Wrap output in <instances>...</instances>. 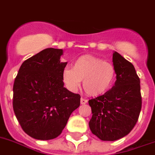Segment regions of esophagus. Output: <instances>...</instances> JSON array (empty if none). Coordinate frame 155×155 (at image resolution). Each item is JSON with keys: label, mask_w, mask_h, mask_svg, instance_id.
I'll list each match as a JSON object with an SVG mask.
<instances>
[{"label": "esophagus", "mask_w": 155, "mask_h": 155, "mask_svg": "<svg viewBox=\"0 0 155 155\" xmlns=\"http://www.w3.org/2000/svg\"><path fill=\"white\" fill-rule=\"evenodd\" d=\"M87 102H88V100L86 99H84V98L81 99V104H87Z\"/></svg>", "instance_id": "34e87169"}]
</instances>
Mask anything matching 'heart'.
I'll list each match as a JSON object with an SVG mask.
<instances>
[{"label":"heart","mask_w":155,"mask_h":155,"mask_svg":"<svg viewBox=\"0 0 155 155\" xmlns=\"http://www.w3.org/2000/svg\"><path fill=\"white\" fill-rule=\"evenodd\" d=\"M63 83L69 90L74 92L82 81L83 89L91 96L103 95L113 87L116 79V69L112 63L93 55L78 58L72 69L66 68L62 73Z\"/></svg>","instance_id":"heart-1"}]
</instances>
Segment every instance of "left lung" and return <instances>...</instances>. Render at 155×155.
I'll return each instance as SVG.
<instances>
[{
    "mask_svg": "<svg viewBox=\"0 0 155 155\" xmlns=\"http://www.w3.org/2000/svg\"><path fill=\"white\" fill-rule=\"evenodd\" d=\"M115 84L108 92L88 100L92 116V133L101 140L114 141L125 137L137 124L142 107L140 80L130 62L117 51L113 54Z\"/></svg>",
    "mask_w": 155,
    "mask_h": 155,
    "instance_id": "1",
    "label": "left lung"
}]
</instances>
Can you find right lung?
Instances as JSON below:
<instances>
[{
	"mask_svg": "<svg viewBox=\"0 0 155 155\" xmlns=\"http://www.w3.org/2000/svg\"><path fill=\"white\" fill-rule=\"evenodd\" d=\"M63 50L48 48L25 60L13 85V110L22 130L36 140L61 134L81 96L64 88Z\"/></svg>",
	"mask_w": 155,
	"mask_h": 155,
	"instance_id": "obj_1",
	"label": "right lung"
}]
</instances>
